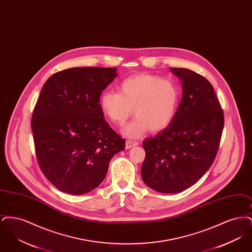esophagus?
Masks as SVG:
<instances>
[{"instance_id":"34e87169","label":"esophagus","mask_w":252,"mask_h":252,"mask_svg":"<svg viewBox=\"0 0 252 252\" xmlns=\"http://www.w3.org/2000/svg\"><path fill=\"white\" fill-rule=\"evenodd\" d=\"M139 143L138 142H133V141H130V140H127L126 142V149H129V148H131L133 146H136V145H138Z\"/></svg>"}]
</instances>
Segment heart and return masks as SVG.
<instances>
[{
  "instance_id": "obj_1",
  "label": "heart",
  "mask_w": 252,
  "mask_h": 252,
  "mask_svg": "<svg viewBox=\"0 0 252 252\" xmlns=\"http://www.w3.org/2000/svg\"><path fill=\"white\" fill-rule=\"evenodd\" d=\"M181 91L179 83L152 73L134 74L118 86V93L105 91L100 95L103 114L117 126H122L133 113L136 116L123 133L131 139L144 132L162 131L175 119L180 107Z\"/></svg>"
}]
</instances>
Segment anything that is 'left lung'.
Masks as SVG:
<instances>
[{"label":"left lung","instance_id":"obj_1","mask_svg":"<svg viewBox=\"0 0 252 252\" xmlns=\"http://www.w3.org/2000/svg\"><path fill=\"white\" fill-rule=\"evenodd\" d=\"M182 80L175 119L155 137L144 139V183L157 192L178 193L196 183L216 158L224 112L212 84L201 74L172 68Z\"/></svg>","mask_w":252,"mask_h":252}]
</instances>
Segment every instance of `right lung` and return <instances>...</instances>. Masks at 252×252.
<instances>
[{
    "mask_svg": "<svg viewBox=\"0 0 252 252\" xmlns=\"http://www.w3.org/2000/svg\"><path fill=\"white\" fill-rule=\"evenodd\" d=\"M116 68L77 67L56 72L43 85L31 127L38 165L60 191L73 195L105 180L111 158L126 141L114 131L99 100Z\"/></svg>",
    "mask_w": 252,
    "mask_h": 252,
    "instance_id": "right-lung-1",
    "label": "right lung"
}]
</instances>
